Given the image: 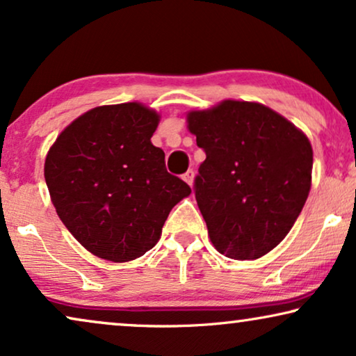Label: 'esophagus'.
<instances>
[{
  "mask_svg": "<svg viewBox=\"0 0 356 356\" xmlns=\"http://www.w3.org/2000/svg\"><path fill=\"white\" fill-rule=\"evenodd\" d=\"M183 179L189 184V186H193V183H194V172H193V170H188V172L183 175Z\"/></svg>",
  "mask_w": 356,
  "mask_h": 356,
  "instance_id": "esophagus-1",
  "label": "esophagus"
}]
</instances>
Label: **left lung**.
Wrapping results in <instances>:
<instances>
[{
    "instance_id": "left-lung-1",
    "label": "left lung",
    "mask_w": 356,
    "mask_h": 356,
    "mask_svg": "<svg viewBox=\"0 0 356 356\" xmlns=\"http://www.w3.org/2000/svg\"><path fill=\"white\" fill-rule=\"evenodd\" d=\"M188 128L206 152L194 194L212 245L232 259L267 254L308 199V138L269 106L238 100L189 111Z\"/></svg>"
}]
</instances>
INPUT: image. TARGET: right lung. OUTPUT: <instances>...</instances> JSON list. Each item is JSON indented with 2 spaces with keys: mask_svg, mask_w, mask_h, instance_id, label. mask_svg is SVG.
<instances>
[{
  "mask_svg": "<svg viewBox=\"0 0 356 356\" xmlns=\"http://www.w3.org/2000/svg\"><path fill=\"white\" fill-rule=\"evenodd\" d=\"M160 116L147 106H97L58 136L45 181L58 217L102 259L128 262L159 241L168 213L191 194L150 143Z\"/></svg>",
  "mask_w": 356,
  "mask_h": 356,
  "instance_id": "1",
  "label": "right lung"
}]
</instances>
